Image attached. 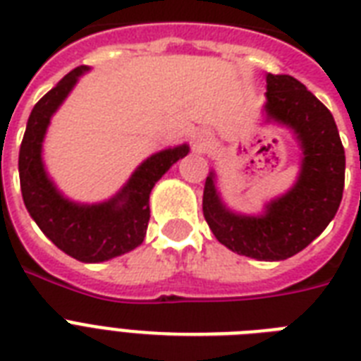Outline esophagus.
I'll list each match as a JSON object with an SVG mask.
<instances>
[{"label":"esophagus","instance_id":"obj_1","mask_svg":"<svg viewBox=\"0 0 361 361\" xmlns=\"http://www.w3.org/2000/svg\"><path fill=\"white\" fill-rule=\"evenodd\" d=\"M209 142H212V133L208 129H198L192 133L191 144L195 152H204L209 146Z\"/></svg>","mask_w":361,"mask_h":361}]
</instances>
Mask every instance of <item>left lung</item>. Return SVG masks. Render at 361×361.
Wrapping results in <instances>:
<instances>
[{
    "label": "left lung",
    "instance_id": "1",
    "mask_svg": "<svg viewBox=\"0 0 361 361\" xmlns=\"http://www.w3.org/2000/svg\"><path fill=\"white\" fill-rule=\"evenodd\" d=\"M266 123L292 130L302 149L296 183L269 200L258 215L232 212L217 191L212 170L202 209L214 236L231 251L257 260H285L322 234L336 217L345 187V149L324 104L288 75H266Z\"/></svg>",
    "mask_w": 361,
    "mask_h": 361
}]
</instances>
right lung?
Returning a JSON list of instances; mask_svg holds the SVG:
<instances>
[{"instance_id": "obj_1", "label": "right lung", "mask_w": 361, "mask_h": 361, "mask_svg": "<svg viewBox=\"0 0 361 361\" xmlns=\"http://www.w3.org/2000/svg\"><path fill=\"white\" fill-rule=\"evenodd\" d=\"M90 67L80 65L33 106L20 146L22 198L31 219L54 245L80 262H104L133 251L146 238L149 192L169 169L189 153L181 144L142 161L120 191L104 202H75L59 191L42 163V142L56 110Z\"/></svg>"}]
</instances>
